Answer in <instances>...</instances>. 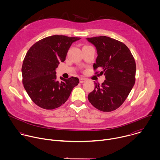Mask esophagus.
<instances>
[{
  "label": "esophagus",
  "instance_id": "34e87169",
  "mask_svg": "<svg viewBox=\"0 0 160 160\" xmlns=\"http://www.w3.org/2000/svg\"><path fill=\"white\" fill-rule=\"evenodd\" d=\"M86 80H86V78H80V82L81 83L85 82Z\"/></svg>",
  "mask_w": 160,
  "mask_h": 160
}]
</instances>
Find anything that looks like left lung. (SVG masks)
Wrapping results in <instances>:
<instances>
[{
  "label": "left lung",
  "instance_id": "1",
  "mask_svg": "<svg viewBox=\"0 0 160 160\" xmlns=\"http://www.w3.org/2000/svg\"><path fill=\"white\" fill-rule=\"evenodd\" d=\"M96 48L98 57L94 69H101L106 80L95 83L88 99L98 109L109 112L125 101L135 82L136 64L129 49L123 43L106 36L87 38Z\"/></svg>",
  "mask_w": 160,
  "mask_h": 160
}]
</instances>
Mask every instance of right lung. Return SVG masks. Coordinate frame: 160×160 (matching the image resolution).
Listing matches in <instances>:
<instances>
[{"mask_svg": "<svg viewBox=\"0 0 160 160\" xmlns=\"http://www.w3.org/2000/svg\"><path fill=\"white\" fill-rule=\"evenodd\" d=\"M78 37L52 35L44 38L30 48L22 62V83L33 102L39 107L53 109L69 98L79 83L77 77L57 80L56 68L64 61L72 44Z\"/></svg>", "mask_w": 160, "mask_h": 160, "instance_id": "1", "label": "right lung"}]
</instances>
